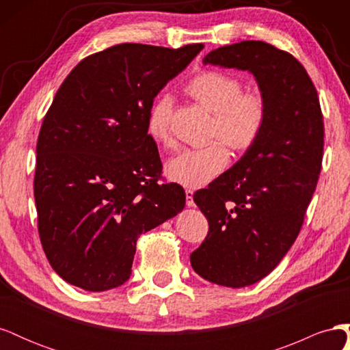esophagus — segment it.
I'll return each mask as SVG.
<instances>
[{
    "label": "esophagus",
    "instance_id": "1",
    "mask_svg": "<svg viewBox=\"0 0 350 350\" xmlns=\"http://www.w3.org/2000/svg\"><path fill=\"white\" fill-rule=\"evenodd\" d=\"M185 197H187V206L188 207H193L194 206V191L193 189H187L185 191Z\"/></svg>",
    "mask_w": 350,
    "mask_h": 350
}]
</instances>
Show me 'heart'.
Here are the masks:
<instances>
[{
    "label": "heart",
    "mask_w": 350,
    "mask_h": 350,
    "mask_svg": "<svg viewBox=\"0 0 350 350\" xmlns=\"http://www.w3.org/2000/svg\"><path fill=\"white\" fill-rule=\"evenodd\" d=\"M239 79L220 71H204L187 84V93L213 113L210 124L211 142L203 147H187L169 159L165 172L174 183L201 188L225 171L230 154L225 143L237 152L248 150L257 143L267 122V102L258 92H242ZM172 99L159 96L149 109L146 129L152 139L172 144Z\"/></svg>",
    "instance_id": "1"
}]
</instances>
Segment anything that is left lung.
Wrapping results in <instances>:
<instances>
[{
  "mask_svg": "<svg viewBox=\"0 0 350 350\" xmlns=\"http://www.w3.org/2000/svg\"><path fill=\"white\" fill-rule=\"evenodd\" d=\"M203 62L252 72L267 102L257 143L194 194L208 220L204 242L189 257L194 271L211 283L245 288L276 269L302 228L321 171L323 113L304 66L266 42L221 46Z\"/></svg>",
  "mask_w": 350,
  "mask_h": 350,
  "instance_id": "1",
  "label": "left lung"
}]
</instances>
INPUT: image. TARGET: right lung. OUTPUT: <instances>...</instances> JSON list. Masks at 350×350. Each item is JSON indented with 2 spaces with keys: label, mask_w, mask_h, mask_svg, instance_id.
Masks as SVG:
<instances>
[{
  "label": "right lung",
  "mask_w": 350,
  "mask_h": 350,
  "mask_svg": "<svg viewBox=\"0 0 350 350\" xmlns=\"http://www.w3.org/2000/svg\"><path fill=\"white\" fill-rule=\"evenodd\" d=\"M203 48L120 44L62 81L39 131L33 191L42 248L66 282L90 292L121 286L137 239L185 207L184 188L161 183L146 120Z\"/></svg>",
  "instance_id": "obj_1"
}]
</instances>
